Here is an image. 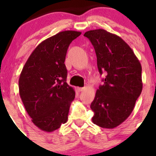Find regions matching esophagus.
I'll return each mask as SVG.
<instances>
[{
  "instance_id": "esophagus-1",
  "label": "esophagus",
  "mask_w": 156,
  "mask_h": 156,
  "mask_svg": "<svg viewBox=\"0 0 156 156\" xmlns=\"http://www.w3.org/2000/svg\"><path fill=\"white\" fill-rule=\"evenodd\" d=\"M84 90V87H78V92H82V91Z\"/></svg>"
}]
</instances>
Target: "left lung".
Masks as SVG:
<instances>
[{"label": "left lung", "instance_id": "left-lung-1", "mask_svg": "<svg viewBox=\"0 0 156 156\" xmlns=\"http://www.w3.org/2000/svg\"><path fill=\"white\" fill-rule=\"evenodd\" d=\"M95 51L100 74L105 73L91 103L92 122L103 128H116L133 112L142 90L141 66L133 51L122 39L104 29L87 31Z\"/></svg>", "mask_w": 156, "mask_h": 156}]
</instances>
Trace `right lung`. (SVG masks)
I'll return each instance as SVG.
<instances>
[{"label": "right lung", "mask_w": 156, "mask_h": 156, "mask_svg": "<svg viewBox=\"0 0 156 156\" xmlns=\"http://www.w3.org/2000/svg\"><path fill=\"white\" fill-rule=\"evenodd\" d=\"M81 32L64 31L48 38L35 48L19 78V92L32 122L52 132L67 122L76 92L66 80L64 61L69 44Z\"/></svg>", "instance_id": "right-lung-1"}]
</instances>
